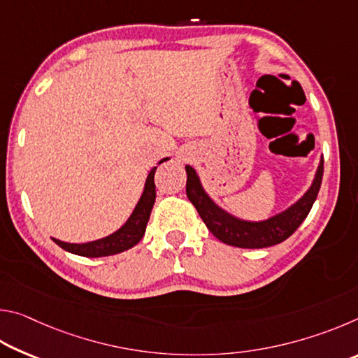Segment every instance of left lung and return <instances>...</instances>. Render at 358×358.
Here are the masks:
<instances>
[{
	"mask_svg": "<svg viewBox=\"0 0 358 358\" xmlns=\"http://www.w3.org/2000/svg\"><path fill=\"white\" fill-rule=\"evenodd\" d=\"M185 169L187 173V199L196 207L197 213L201 215L202 221L210 232L226 245L256 250V248H268L281 243V241L289 238L299 229L300 224L305 221L314 201H316L320 183H322L324 156L320 157L311 186L308 187L299 201L294 202L284 211H280V213L262 221H248L230 215L229 211L221 208L203 189L197 172L191 166H186Z\"/></svg>",
	"mask_w": 358,
	"mask_h": 358,
	"instance_id": "8db88e82",
	"label": "left lung"
}]
</instances>
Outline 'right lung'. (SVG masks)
<instances>
[{
    "label": "right lung",
    "mask_w": 358,
    "mask_h": 358,
    "mask_svg": "<svg viewBox=\"0 0 358 358\" xmlns=\"http://www.w3.org/2000/svg\"><path fill=\"white\" fill-rule=\"evenodd\" d=\"M169 157H164V159H161L157 164H161V162H164ZM155 172L156 167L151 169L147 180H145L142 196L138 199L136 208L132 210L128 221H126L118 230H115L113 234L107 235L104 238L88 241V243H68V241H62L57 238H53V241H55L58 246H62L64 251L83 257L113 256V254L131 250V248L136 246L145 235V229H147L151 210H153V205L156 201Z\"/></svg>",
    "instance_id": "right-lung-1"
}]
</instances>
